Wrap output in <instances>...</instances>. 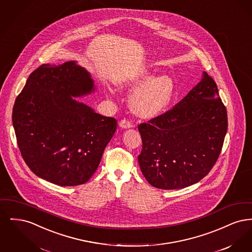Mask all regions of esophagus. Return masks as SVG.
Wrapping results in <instances>:
<instances>
[{"label":"esophagus","mask_w":252,"mask_h":252,"mask_svg":"<svg viewBox=\"0 0 252 252\" xmlns=\"http://www.w3.org/2000/svg\"><path fill=\"white\" fill-rule=\"evenodd\" d=\"M119 126H120L122 128H129V127H131L132 124L131 122H129V121L126 120V119H123V120L120 121Z\"/></svg>","instance_id":"esophagus-1"}]
</instances>
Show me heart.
I'll use <instances>...</instances> for the list:
<instances>
[{"mask_svg": "<svg viewBox=\"0 0 252 252\" xmlns=\"http://www.w3.org/2000/svg\"><path fill=\"white\" fill-rule=\"evenodd\" d=\"M131 98L132 109L140 116L152 117L159 113L167 105L174 89L173 80L168 75L152 79V75L143 74L133 79H126L120 83L122 88H137Z\"/></svg>", "mask_w": 252, "mask_h": 252, "instance_id": "b5f03b06", "label": "heart"}]
</instances>
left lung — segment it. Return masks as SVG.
I'll list each match as a JSON object with an SVG mask.
<instances>
[{"label":"left lung","mask_w":252,"mask_h":252,"mask_svg":"<svg viewBox=\"0 0 252 252\" xmlns=\"http://www.w3.org/2000/svg\"><path fill=\"white\" fill-rule=\"evenodd\" d=\"M139 164L146 180L164 190L181 189L206 177L216 164L228 130L227 109L215 80H202L174 108L138 126Z\"/></svg>","instance_id":"left-lung-1"}]
</instances>
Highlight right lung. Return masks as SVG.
<instances>
[{
  "instance_id": "1",
  "label": "right lung",
  "mask_w": 252,
  "mask_h": 252,
  "mask_svg": "<svg viewBox=\"0 0 252 252\" xmlns=\"http://www.w3.org/2000/svg\"><path fill=\"white\" fill-rule=\"evenodd\" d=\"M93 91L90 73L74 61L42 64L30 73L12 122L22 157L37 177L76 186L94 174L117 121L72 98Z\"/></svg>"
}]
</instances>
